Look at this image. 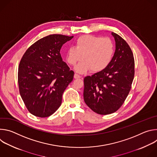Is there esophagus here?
<instances>
[{"mask_svg":"<svg viewBox=\"0 0 157 157\" xmlns=\"http://www.w3.org/2000/svg\"><path fill=\"white\" fill-rule=\"evenodd\" d=\"M81 76H79V75H78V74H76V73H75V75H74V78H75V79H78V78H81Z\"/></svg>","mask_w":157,"mask_h":157,"instance_id":"34e87169","label":"esophagus"}]
</instances>
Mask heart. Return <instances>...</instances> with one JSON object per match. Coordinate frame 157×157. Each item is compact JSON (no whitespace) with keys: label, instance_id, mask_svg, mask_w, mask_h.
<instances>
[{"label":"heart","instance_id":"heart-1","mask_svg":"<svg viewBox=\"0 0 157 157\" xmlns=\"http://www.w3.org/2000/svg\"><path fill=\"white\" fill-rule=\"evenodd\" d=\"M114 52V44L109 38L85 35L76 40L75 47L66 51V60L73 66L82 59L76 67L77 72L84 73L91 69L93 72L97 73L107 68Z\"/></svg>","mask_w":157,"mask_h":157}]
</instances>
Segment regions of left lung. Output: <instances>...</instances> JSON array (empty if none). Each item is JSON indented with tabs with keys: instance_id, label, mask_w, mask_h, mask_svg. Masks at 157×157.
<instances>
[{
	"instance_id": "left-lung-1",
	"label": "left lung",
	"mask_w": 157,
	"mask_h": 157,
	"mask_svg": "<svg viewBox=\"0 0 157 157\" xmlns=\"http://www.w3.org/2000/svg\"><path fill=\"white\" fill-rule=\"evenodd\" d=\"M116 51L104 70L84 79V100L96 113L107 115L115 113L123 104L131 89L135 74L133 55L128 43L112 32Z\"/></svg>"
}]
</instances>
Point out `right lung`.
I'll return each mask as SVG.
<instances>
[{"label": "right lung", "mask_w": 157, "mask_h": 157, "mask_svg": "<svg viewBox=\"0 0 157 157\" xmlns=\"http://www.w3.org/2000/svg\"><path fill=\"white\" fill-rule=\"evenodd\" d=\"M73 36L59 34L43 37L27 50L18 66L19 92L35 116L47 117L60 107L63 94L74 71L63 61L60 50Z\"/></svg>", "instance_id": "obj_1"}]
</instances>
